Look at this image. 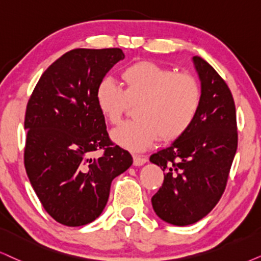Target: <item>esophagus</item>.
<instances>
[{"label": "esophagus", "mask_w": 261, "mask_h": 261, "mask_svg": "<svg viewBox=\"0 0 261 261\" xmlns=\"http://www.w3.org/2000/svg\"><path fill=\"white\" fill-rule=\"evenodd\" d=\"M147 163V159L143 156H140V155H134V165L135 166H142Z\"/></svg>", "instance_id": "34e87169"}]
</instances>
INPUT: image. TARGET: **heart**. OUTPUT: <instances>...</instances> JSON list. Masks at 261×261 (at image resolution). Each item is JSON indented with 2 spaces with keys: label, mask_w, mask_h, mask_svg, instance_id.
<instances>
[{
  "label": "heart",
  "mask_w": 261,
  "mask_h": 261,
  "mask_svg": "<svg viewBox=\"0 0 261 261\" xmlns=\"http://www.w3.org/2000/svg\"><path fill=\"white\" fill-rule=\"evenodd\" d=\"M121 79L124 89L105 78L95 90V105L111 124L119 123L128 106L136 105V119L112 130L115 144L142 151L159 136L163 141L177 140L193 125L202 102V89L193 75L143 61L125 68Z\"/></svg>",
  "instance_id": "heart-1"
}]
</instances>
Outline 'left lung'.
Masks as SVG:
<instances>
[{
  "mask_svg": "<svg viewBox=\"0 0 261 261\" xmlns=\"http://www.w3.org/2000/svg\"><path fill=\"white\" fill-rule=\"evenodd\" d=\"M202 89L199 113L189 130L150 155L164 171V183L151 197L164 222L186 226L214 208L225 190L237 149L235 102L223 78L200 57L193 58Z\"/></svg>",
  "mask_w": 261,
  "mask_h": 261,
  "instance_id": "8db88e82",
  "label": "left lung"
}]
</instances>
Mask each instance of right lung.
I'll use <instances>...</instances> for the list:
<instances>
[{
    "label": "right lung",
    "mask_w": 261,
    "mask_h": 261,
    "mask_svg": "<svg viewBox=\"0 0 261 261\" xmlns=\"http://www.w3.org/2000/svg\"><path fill=\"white\" fill-rule=\"evenodd\" d=\"M124 58L119 48L67 51L45 70L28 102L26 173L42 206L62 225L94 222L112 180L133 165L130 153L111 142L95 105L97 84ZM100 149L104 154L92 158Z\"/></svg>",
    "instance_id": "1"
}]
</instances>
